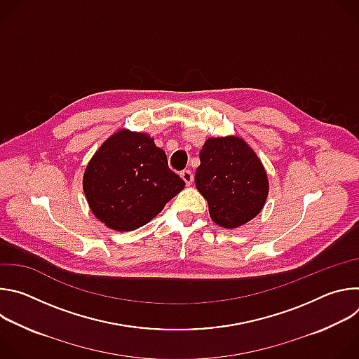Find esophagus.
Instances as JSON below:
<instances>
[{"instance_id": "obj_1", "label": "esophagus", "mask_w": 359, "mask_h": 359, "mask_svg": "<svg viewBox=\"0 0 359 359\" xmlns=\"http://www.w3.org/2000/svg\"><path fill=\"white\" fill-rule=\"evenodd\" d=\"M180 177L186 182V184H187V186H190V184L193 183V179H194V176H193L191 170H189V169L182 170V172H180Z\"/></svg>"}]
</instances>
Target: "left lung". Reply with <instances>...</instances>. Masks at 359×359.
I'll return each mask as SVG.
<instances>
[{
  "label": "left lung",
  "instance_id": "left-lung-1",
  "mask_svg": "<svg viewBox=\"0 0 359 359\" xmlns=\"http://www.w3.org/2000/svg\"><path fill=\"white\" fill-rule=\"evenodd\" d=\"M194 183L209 203L212 220L224 229L240 227L257 216L270 189L257 153L233 135L204 142Z\"/></svg>",
  "mask_w": 359,
  "mask_h": 359
}]
</instances>
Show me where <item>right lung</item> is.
Here are the masks:
<instances>
[{"label":"right lung","instance_id":"1","mask_svg":"<svg viewBox=\"0 0 359 359\" xmlns=\"http://www.w3.org/2000/svg\"><path fill=\"white\" fill-rule=\"evenodd\" d=\"M165 150L147 133L121 129L86 165L83 193L93 216L115 231H132L156 217L184 189Z\"/></svg>","mask_w":359,"mask_h":359}]
</instances>
